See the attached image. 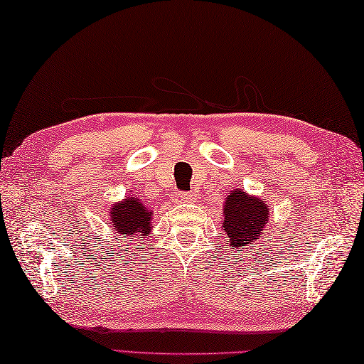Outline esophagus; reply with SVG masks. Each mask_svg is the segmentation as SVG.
<instances>
[{"label":"esophagus","mask_w":364,"mask_h":364,"mask_svg":"<svg viewBox=\"0 0 364 364\" xmlns=\"http://www.w3.org/2000/svg\"><path fill=\"white\" fill-rule=\"evenodd\" d=\"M174 201L177 205H188V203H193L195 201V195L193 193H177L174 196Z\"/></svg>","instance_id":"obj_1"}]
</instances>
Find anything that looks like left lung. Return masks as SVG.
<instances>
[{
    "instance_id": "8db88e82",
    "label": "left lung",
    "mask_w": 364,
    "mask_h": 364,
    "mask_svg": "<svg viewBox=\"0 0 364 364\" xmlns=\"http://www.w3.org/2000/svg\"><path fill=\"white\" fill-rule=\"evenodd\" d=\"M269 219L270 208L262 198L233 188L222 205V230L225 232L227 246L238 251L257 243Z\"/></svg>"
}]
</instances>
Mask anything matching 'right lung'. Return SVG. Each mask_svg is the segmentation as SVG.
Returning <instances> with one entry per match:
<instances>
[{"label":"right lung","mask_w":364,"mask_h":364,"mask_svg":"<svg viewBox=\"0 0 364 364\" xmlns=\"http://www.w3.org/2000/svg\"><path fill=\"white\" fill-rule=\"evenodd\" d=\"M153 214L155 213L137 195L129 193L124 200L113 203L110 206L108 220H110L112 230L119 238H127L129 243H132L134 238H136L140 245H144L153 228Z\"/></svg>","instance_id":"add662e5"}]
</instances>
